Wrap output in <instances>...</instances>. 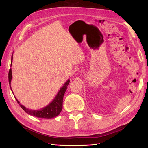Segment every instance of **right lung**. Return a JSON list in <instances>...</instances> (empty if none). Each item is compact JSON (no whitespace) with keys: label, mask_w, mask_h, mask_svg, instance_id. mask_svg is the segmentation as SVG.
<instances>
[{"label":"right lung","mask_w":148,"mask_h":148,"mask_svg":"<svg viewBox=\"0 0 148 148\" xmlns=\"http://www.w3.org/2000/svg\"><path fill=\"white\" fill-rule=\"evenodd\" d=\"M12 55L11 56V67L12 65ZM8 77H9V86H10V88L12 92V90L11 89V83L12 80V71L11 69H9V74H8ZM70 82V80L68 79L66 82L64 84V86L58 91V92L56 94L55 97L52 100V102H50L48 105L44 107V108L37 109V110H32L27 108L26 107H25L23 105H22L20 103V102L18 101L15 97L16 100L17 102L20 104L21 108L23 109V111L28 113V114L30 115H32L35 116L37 118H55L59 115L60 113L62 111V106H63V98H64V94L67 88V86ZM13 93V92H12Z\"/></svg>","instance_id":"add662e5"}]
</instances>
